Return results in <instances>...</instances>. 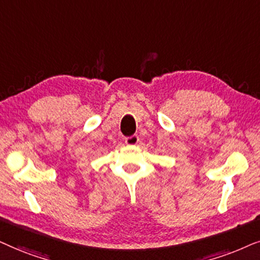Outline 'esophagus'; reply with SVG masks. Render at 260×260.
<instances>
[{
  "instance_id": "esophagus-1",
  "label": "esophagus",
  "mask_w": 260,
  "mask_h": 260,
  "mask_svg": "<svg viewBox=\"0 0 260 260\" xmlns=\"http://www.w3.org/2000/svg\"><path fill=\"white\" fill-rule=\"evenodd\" d=\"M124 143H126V145H129V146H134V145H137L138 143H139V137L138 136L127 137L126 139H124Z\"/></svg>"
}]
</instances>
